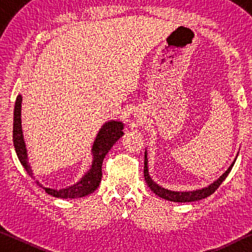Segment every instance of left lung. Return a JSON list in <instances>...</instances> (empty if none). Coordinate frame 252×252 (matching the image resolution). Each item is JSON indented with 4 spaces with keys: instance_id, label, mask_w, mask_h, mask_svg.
I'll return each mask as SVG.
<instances>
[{
    "instance_id": "left-lung-1",
    "label": "left lung",
    "mask_w": 252,
    "mask_h": 252,
    "mask_svg": "<svg viewBox=\"0 0 252 252\" xmlns=\"http://www.w3.org/2000/svg\"><path fill=\"white\" fill-rule=\"evenodd\" d=\"M234 162H236V160L233 161V163L230 165L229 169L218 179V180L211 183V185L209 187L203 188V189H201V190L188 191V192H180V191H171V190L164 189V188L158 186L157 183L152 180L150 176H149V171H148V157H147V151H146V153H144V180H146L149 188H150L153 192H155L157 195H159L160 198L168 200V201H173V202L198 201V200H201V199L209 197V195L212 194L217 189H218L219 186L221 185V183H222V181L225 179V177H227L229 172L231 171Z\"/></svg>"
}]
</instances>
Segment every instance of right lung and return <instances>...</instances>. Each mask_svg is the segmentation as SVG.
I'll return each mask as SVG.
<instances>
[{"instance_id": "add662e5", "label": "right lung", "mask_w": 252, "mask_h": 252, "mask_svg": "<svg viewBox=\"0 0 252 252\" xmlns=\"http://www.w3.org/2000/svg\"><path fill=\"white\" fill-rule=\"evenodd\" d=\"M21 103H22V96L18 95L14 106V120H13V143L15 152L18 155L21 164L23 165L25 171L30 177L33 178L32 169L30 167L28 161L27 148L22 133V125H21ZM123 123L119 121H110L101 127L97 133L95 141L93 143L92 153L93 161L91 169L81 178L79 182L65 189H50V188H43L45 192L51 194L55 198L62 199H74L81 198L84 195L92 193L99 187L102 178V162L119 139L123 135ZM39 183V182H37Z\"/></svg>"}]
</instances>
